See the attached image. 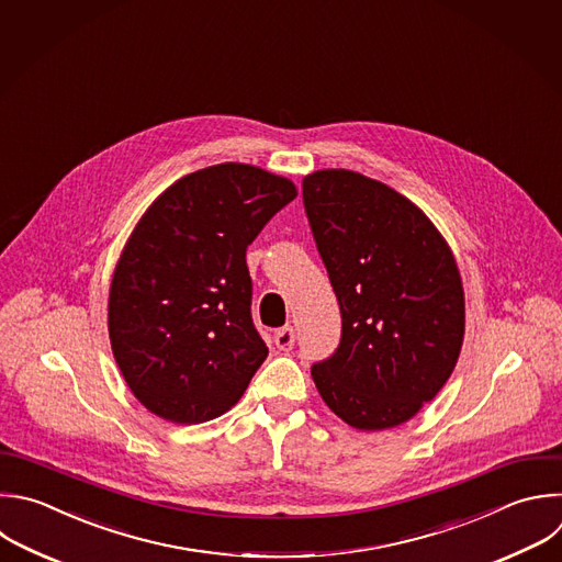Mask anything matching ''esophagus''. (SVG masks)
Returning a JSON list of instances; mask_svg holds the SVG:
<instances>
[{"label":"esophagus","mask_w":562,"mask_h":562,"mask_svg":"<svg viewBox=\"0 0 562 562\" xmlns=\"http://www.w3.org/2000/svg\"><path fill=\"white\" fill-rule=\"evenodd\" d=\"M273 341H276V346H278L280 350H291L293 344H295V330H293L291 326H286V328H282V330L276 333Z\"/></svg>","instance_id":"34e87169"}]
</instances>
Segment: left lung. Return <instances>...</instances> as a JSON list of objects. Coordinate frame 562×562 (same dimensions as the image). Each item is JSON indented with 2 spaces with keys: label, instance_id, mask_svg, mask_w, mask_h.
Masks as SVG:
<instances>
[{
  "label": "left lung",
  "instance_id": "obj_1",
  "mask_svg": "<svg viewBox=\"0 0 562 562\" xmlns=\"http://www.w3.org/2000/svg\"><path fill=\"white\" fill-rule=\"evenodd\" d=\"M302 194L341 311L339 348L311 368L315 389L357 430L402 426L437 397L463 346L454 254L411 199L359 171L306 173Z\"/></svg>",
  "mask_w": 562,
  "mask_h": 562
}]
</instances>
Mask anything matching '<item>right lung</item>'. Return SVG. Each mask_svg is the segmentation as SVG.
<instances>
[{
  "instance_id": "1",
  "label": "right lung",
  "mask_w": 562,
  "mask_h": 562,
  "mask_svg": "<svg viewBox=\"0 0 562 562\" xmlns=\"http://www.w3.org/2000/svg\"><path fill=\"white\" fill-rule=\"evenodd\" d=\"M247 162L178 178L145 210L112 273L108 330L132 395L171 424L232 411L269 348L251 322L247 247L293 199Z\"/></svg>"
}]
</instances>
